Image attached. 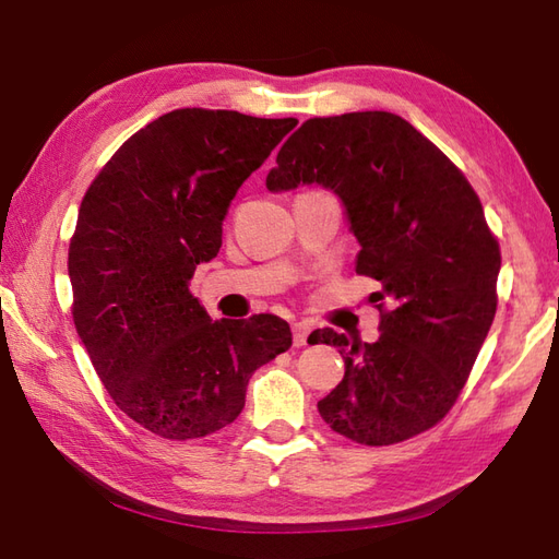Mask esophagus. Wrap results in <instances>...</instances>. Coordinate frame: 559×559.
<instances>
[{"instance_id":"esophagus-1","label":"esophagus","mask_w":559,"mask_h":559,"mask_svg":"<svg viewBox=\"0 0 559 559\" xmlns=\"http://www.w3.org/2000/svg\"><path fill=\"white\" fill-rule=\"evenodd\" d=\"M308 335H310V325L308 323H293V345L302 347L308 343Z\"/></svg>"}]
</instances>
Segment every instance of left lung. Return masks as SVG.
Segmentation results:
<instances>
[{"label":"left lung","mask_w":559,"mask_h":559,"mask_svg":"<svg viewBox=\"0 0 559 559\" xmlns=\"http://www.w3.org/2000/svg\"><path fill=\"white\" fill-rule=\"evenodd\" d=\"M320 185L345 206L355 271L390 298L377 343L333 328L345 377L318 412L330 429L390 447L441 421L468 380L496 316L500 251L484 206L456 165L404 118L384 110L310 118L283 143L269 192Z\"/></svg>","instance_id":"1"}]
</instances>
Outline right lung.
<instances>
[{"instance_id":"1","label":"right lung","mask_w":559,"mask_h":559,"mask_svg":"<svg viewBox=\"0 0 559 559\" xmlns=\"http://www.w3.org/2000/svg\"><path fill=\"white\" fill-rule=\"evenodd\" d=\"M296 122L173 110L126 140L83 197L69 249L73 323L112 402L157 437L224 429L249 377L293 343L276 316L212 320L189 281L219 253L236 189Z\"/></svg>"}]
</instances>
